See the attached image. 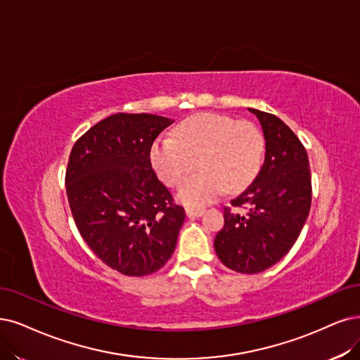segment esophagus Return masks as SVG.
<instances>
[{
	"label": "esophagus",
	"mask_w": 360,
	"mask_h": 360,
	"mask_svg": "<svg viewBox=\"0 0 360 360\" xmlns=\"http://www.w3.org/2000/svg\"><path fill=\"white\" fill-rule=\"evenodd\" d=\"M185 212H187V217L197 218V217H202L205 214V209L203 207H185Z\"/></svg>",
	"instance_id": "obj_1"
}]
</instances>
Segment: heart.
<instances>
[{"instance_id":"b5f03b06","label":"heart","mask_w":360,"mask_h":360,"mask_svg":"<svg viewBox=\"0 0 360 360\" xmlns=\"http://www.w3.org/2000/svg\"><path fill=\"white\" fill-rule=\"evenodd\" d=\"M264 136L250 122L217 112H198L176 127L175 136L154 141L150 160L157 176L176 187L200 166V172L185 181L178 197L190 206L214 202L225 188L240 191L255 179L264 158Z\"/></svg>"}]
</instances>
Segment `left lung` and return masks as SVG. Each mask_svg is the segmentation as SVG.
Listing matches in <instances>:
<instances>
[{
    "label": "left lung",
    "instance_id": "1",
    "mask_svg": "<svg viewBox=\"0 0 360 360\" xmlns=\"http://www.w3.org/2000/svg\"><path fill=\"white\" fill-rule=\"evenodd\" d=\"M265 138L264 165L249 187L224 207L215 237L221 262L237 273L270 269L294 246L311 206V175L304 145L281 118L248 108ZM238 208L247 212L240 214Z\"/></svg>",
    "mask_w": 360,
    "mask_h": 360
}]
</instances>
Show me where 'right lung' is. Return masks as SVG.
Listing matches in <instances>:
<instances>
[{
	"instance_id": "obj_1",
	"label": "right lung",
	"mask_w": 360,
	"mask_h": 360,
	"mask_svg": "<svg viewBox=\"0 0 360 360\" xmlns=\"http://www.w3.org/2000/svg\"><path fill=\"white\" fill-rule=\"evenodd\" d=\"M172 123L118 112L90 127L70 154L65 185L77 229L102 262L124 276L162 269L185 221L150 160L155 138Z\"/></svg>"
}]
</instances>
